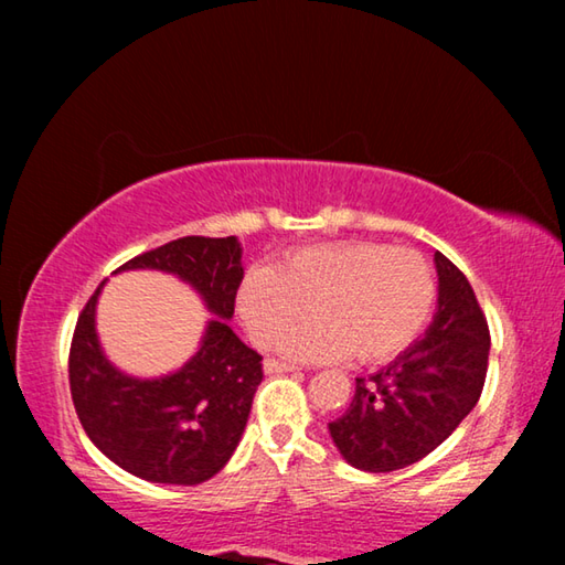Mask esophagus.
<instances>
[{"mask_svg":"<svg viewBox=\"0 0 565 565\" xmlns=\"http://www.w3.org/2000/svg\"><path fill=\"white\" fill-rule=\"evenodd\" d=\"M264 371H266V374H289V371H296V366H294V363H286V361H279V359H266Z\"/></svg>","mask_w":565,"mask_h":565,"instance_id":"34e87169","label":"esophagus"}]
</instances>
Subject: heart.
<instances>
[{
    "label": "heart",
    "mask_w": 565,
    "mask_h": 565,
    "mask_svg": "<svg viewBox=\"0 0 565 565\" xmlns=\"http://www.w3.org/2000/svg\"><path fill=\"white\" fill-rule=\"evenodd\" d=\"M436 296L431 264L414 248L347 242L301 248L274 269L248 271L236 309L256 347H279L311 309L317 319L286 343L294 356L339 361L356 353L379 363L424 333Z\"/></svg>",
    "instance_id": "heart-1"
}]
</instances>
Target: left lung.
<instances>
[{
    "mask_svg": "<svg viewBox=\"0 0 565 565\" xmlns=\"http://www.w3.org/2000/svg\"><path fill=\"white\" fill-rule=\"evenodd\" d=\"M438 311L426 337L369 379L331 420L333 444L369 473L420 461L451 436L481 398L491 333L471 284L436 252Z\"/></svg>",
    "mask_w": 565,
    "mask_h": 565,
    "instance_id": "obj_1",
    "label": "left lung"
}]
</instances>
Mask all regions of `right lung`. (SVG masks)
<instances>
[{
	"mask_svg": "<svg viewBox=\"0 0 565 565\" xmlns=\"http://www.w3.org/2000/svg\"><path fill=\"white\" fill-rule=\"evenodd\" d=\"M121 269L177 274L202 294L209 321L202 349L177 374L131 379L111 366L94 331L102 284L84 306L70 349V388L92 444L131 476L196 486L216 476L242 438L264 379L262 356L228 329L244 279L236 236H184L134 256Z\"/></svg>",
	"mask_w": 565,
	"mask_h": 565,
	"instance_id": "obj_1",
	"label": "right lung"
}]
</instances>
